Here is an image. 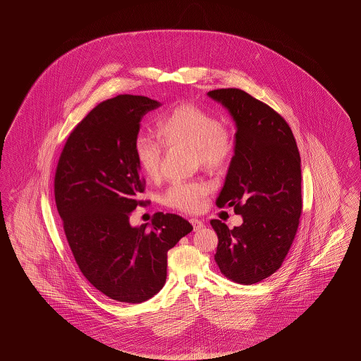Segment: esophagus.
Returning a JSON list of instances; mask_svg holds the SVG:
<instances>
[{"label":"esophagus","mask_w":361,"mask_h":361,"mask_svg":"<svg viewBox=\"0 0 361 361\" xmlns=\"http://www.w3.org/2000/svg\"><path fill=\"white\" fill-rule=\"evenodd\" d=\"M189 222L193 226V230H195V231H199V230H202V228L204 227V222L200 221V219H196V218L189 219Z\"/></svg>","instance_id":"esophagus-1"}]
</instances>
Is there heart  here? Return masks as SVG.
<instances>
[{
	"mask_svg": "<svg viewBox=\"0 0 361 361\" xmlns=\"http://www.w3.org/2000/svg\"><path fill=\"white\" fill-rule=\"evenodd\" d=\"M157 135L166 147L195 149L200 165L211 172L224 168L233 155V140L219 119L192 105H177L157 123ZM137 165L143 174L157 180L161 174L164 147L147 135H137L134 143ZM211 185L204 181H178L164 195V203L174 209L197 212L202 209Z\"/></svg>",
	"mask_w": 361,
	"mask_h": 361,
	"instance_id": "b5f03b06",
	"label": "heart"
}]
</instances>
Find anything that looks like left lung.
<instances>
[{"instance_id":"8db88e82","label":"left lung","mask_w":361,"mask_h":361,"mask_svg":"<svg viewBox=\"0 0 361 361\" xmlns=\"http://www.w3.org/2000/svg\"><path fill=\"white\" fill-rule=\"evenodd\" d=\"M235 123L234 155L218 207H234L242 224L230 230L219 219L215 261L227 279L255 284L281 267L302 214L300 155L290 126L267 104L240 89L207 93Z\"/></svg>"}]
</instances>
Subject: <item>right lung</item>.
I'll return each instance as SVG.
<instances>
[{"instance_id":"right-lung-1","label":"right lung","mask_w":361,"mask_h":361,"mask_svg":"<svg viewBox=\"0 0 361 361\" xmlns=\"http://www.w3.org/2000/svg\"><path fill=\"white\" fill-rule=\"evenodd\" d=\"M162 104L121 94L70 134L55 173V203L78 268L108 298L142 303L162 290L168 252L193 230L176 214L131 226L145 181L134 153L142 118Z\"/></svg>"}]
</instances>
